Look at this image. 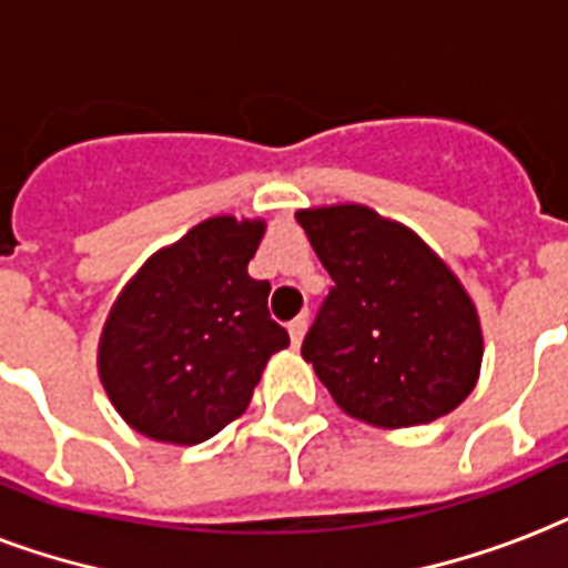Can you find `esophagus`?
<instances>
[{
    "mask_svg": "<svg viewBox=\"0 0 568 568\" xmlns=\"http://www.w3.org/2000/svg\"><path fill=\"white\" fill-rule=\"evenodd\" d=\"M305 328H307V314H298L293 323L287 325V332H290V344L298 346L302 344V337H305Z\"/></svg>",
    "mask_w": 568,
    "mask_h": 568,
    "instance_id": "obj_1",
    "label": "esophagus"
}]
</instances>
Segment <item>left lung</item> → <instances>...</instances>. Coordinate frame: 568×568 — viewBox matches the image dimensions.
Wrapping results in <instances>:
<instances>
[{
    "mask_svg": "<svg viewBox=\"0 0 568 568\" xmlns=\"http://www.w3.org/2000/svg\"><path fill=\"white\" fill-rule=\"evenodd\" d=\"M296 222L334 281L302 344L334 403L388 429L459 406L477 385L483 334L456 275L371 206L298 210Z\"/></svg>",
    "mask_w": 568,
    "mask_h": 568,
    "instance_id": "1",
    "label": "left lung"
}]
</instances>
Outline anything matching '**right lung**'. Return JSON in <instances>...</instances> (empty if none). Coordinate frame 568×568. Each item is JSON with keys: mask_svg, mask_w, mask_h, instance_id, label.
I'll use <instances>...</instances> for the list:
<instances>
[{"mask_svg": "<svg viewBox=\"0 0 568 568\" xmlns=\"http://www.w3.org/2000/svg\"><path fill=\"white\" fill-rule=\"evenodd\" d=\"M263 222L215 215L153 254L105 320L100 379L148 438L201 444L252 399L263 367L290 344L270 316V281L248 261Z\"/></svg>", "mask_w": 568, "mask_h": 568, "instance_id": "add662e5", "label": "right lung"}]
</instances>
